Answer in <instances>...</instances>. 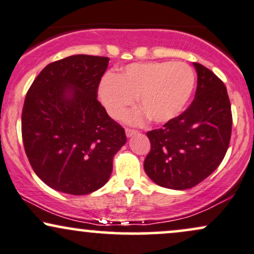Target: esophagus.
I'll list each match as a JSON object with an SVG mask.
<instances>
[{"instance_id": "obj_1", "label": "esophagus", "mask_w": 254, "mask_h": 254, "mask_svg": "<svg viewBox=\"0 0 254 254\" xmlns=\"http://www.w3.org/2000/svg\"><path fill=\"white\" fill-rule=\"evenodd\" d=\"M137 132H138V131H137V130H133V129H125V133H127V137H131V136L136 135Z\"/></svg>"}]
</instances>
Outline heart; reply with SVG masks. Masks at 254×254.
Returning a JSON list of instances; mask_svg holds the SVG:
<instances>
[{"label":"heart","instance_id":"heart-1","mask_svg":"<svg viewBox=\"0 0 254 254\" xmlns=\"http://www.w3.org/2000/svg\"><path fill=\"white\" fill-rule=\"evenodd\" d=\"M194 88V72L183 62L133 63L117 76H106L99 87L105 109L119 118L138 97L141 110L125 117L139 124L149 117L154 123H166L185 110Z\"/></svg>","mask_w":254,"mask_h":254}]
</instances>
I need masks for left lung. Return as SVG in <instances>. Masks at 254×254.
<instances>
[{
    "mask_svg": "<svg viewBox=\"0 0 254 254\" xmlns=\"http://www.w3.org/2000/svg\"><path fill=\"white\" fill-rule=\"evenodd\" d=\"M197 89L190 106L161 129L147 132V176L157 185L186 190L208 178L222 162L232 135L227 88L208 68L193 63Z\"/></svg>",
    "mask_w": 254,
    "mask_h": 254,
    "instance_id": "left-lung-1",
    "label": "left lung"
}]
</instances>
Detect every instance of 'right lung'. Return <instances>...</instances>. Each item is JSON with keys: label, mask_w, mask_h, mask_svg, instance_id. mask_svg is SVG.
Returning <instances> with one entry per match:
<instances>
[{"label": "right lung", "mask_w": 254, "mask_h": 254, "mask_svg": "<svg viewBox=\"0 0 254 254\" xmlns=\"http://www.w3.org/2000/svg\"><path fill=\"white\" fill-rule=\"evenodd\" d=\"M110 58L74 55L48 64L26 94L22 141L36 174L54 190L88 194L112 173L127 142L123 127L98 101Z\"/></svg>", "instance_id": "obj_1"}]
</instances>
